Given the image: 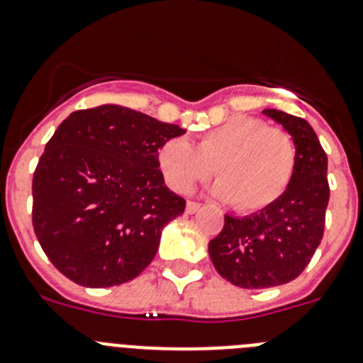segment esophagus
<instances>
[{
	"instance_id": "obj_1",
	"label": "esophagus",
	"mask_w": 363,
	"mask_h": 363,
	"mask_svg": "<svg viewBox=\"0 0 363 363\" xmlns=\"http://www.w3.org/2000/svg\"><path fill=\"white\" fill-rule=\"evenodd\" d=\"M200 207H201V205L196 203V201H187V205H185V213L194 214V213H198V211H200Z\"/></svg>"
}]
</instances>
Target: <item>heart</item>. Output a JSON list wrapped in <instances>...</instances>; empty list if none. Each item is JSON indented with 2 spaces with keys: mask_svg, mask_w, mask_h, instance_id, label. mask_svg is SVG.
Wrapping results in <instances>:
<instances>
[{
  "mask_svg": "<svg viewBox=\"0 0 363 363\" xmlns=\"http://www.w3.org/2000/svg\"><path fill=\"white\" fill-rule=\"evenodd\" d=\"M156 158L165 184L182 194L211 178L216 167L214 196L252 213L284 196L296 169V147L285 130L236 116L201 134L196 145L184 136L167 138Z\"/></svg>",
  "mask_w": 363,
  "mask_h": 363,
  "instance_id": "1",
  "label": "heart"
}]
</instances>
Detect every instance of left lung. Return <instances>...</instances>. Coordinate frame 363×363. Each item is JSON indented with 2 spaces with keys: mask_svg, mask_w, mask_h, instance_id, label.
<instances>
[{
  "mask_svg": "<svg viewBox=\"0 0 363 363\" xmlns=\"http://www.w3.org/2000/svg\"><path fill=\"white\" fill-rule=\"evenodd\" d=\"M262 114L293 138L296 169L277 203L243 218L225 214V225L209 242L220 277L242 289H267L294 280L322 242L329 203L327 154L313 127L277 108Z\"/></svg>",
  "mask_w": 363,
  "mask_h": 363,
  "instance_id": "1",
  "label": "left lung"
}]
</instances>
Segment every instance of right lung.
I'll return each mask as SVG.
<instances>
[{"label": "right lung", "instance_id": "right-lung-1", "mask_svg": "<svg viewBox=\"0 0 363 363\" xmlns=\"http://www.w3.org/2000/svg\"><path fill=\"white\" fill-rule=\"evenodd\" d=\"M185 129L105 104L76 111L45 145L32 179V225L57 271L112 287L152 262L185 200L163 182L158 149Z\"/></svg>", "mask_w": 363, "mask_h": 363}]
</instances>
